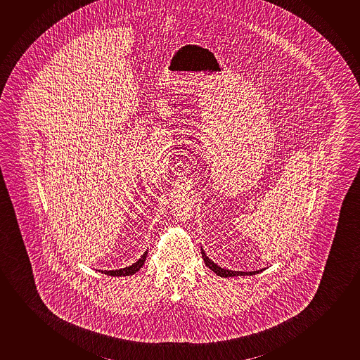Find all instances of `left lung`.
I'll list each match as a JSON object with an SVG mask.
<instances>
[{
    "mask_svg": "<svg viewBox=\"0 0 360 360\" xmlns=\"http://www.w3.org/2000/svg\"><path fill=\"white\" fill-rule=\"evenodd\" d=\"M202 257H203L204 262H205V265L208 266L209 269L212 270V271L215 272L218 276L220 277H234V276H251V275H255V274H259V272L262 271V270H265V269H261V270H256V271H233V270H228V269H223V267H220V266L217 265L213 260H210L208 256L205 255V252H204L203 249H202Z\"/></svg>",
    "mask_w": 360,
    "mask_h": 360,
    "instance_id": "obj_1",
    "label": "left lung"
}]
</instances>
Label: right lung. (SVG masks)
I'll return each instance as SVG.
<instances>
[{
    "mask_svg": "<svg viewBox=\"0 0 360 360\" xmlns=\"http://www.w3.org/2000/svg\"><path fill=\"white\" fill-rule=\"evenodd\" d=\"M146 256H147V250L142 254V256H141L140 259L139 260L136 261V262H134L132 265L127 266V267H124V269H119V270H110V271H108V270H99V272H101V274H105V275H109V276H130V275H134V274H136V272L139 271L140 270L141 267H142V265L145 264V260H146Z\"/></svg>",
    "mask_w": 360,
    "mask_h": 360,
    "instance_id": "right-lung-1",
    "label": "right lung"
}]
</instances>
